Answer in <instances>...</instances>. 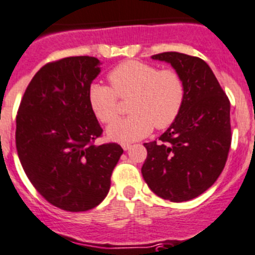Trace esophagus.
I'll return each instance as SVG.
<instances>
[{
  "mask_svg": "<svg viewBox=\"0 0 255 255\" xmlns=\"http://www.w3.org/2000/svg\"><path fill=\"white\" fill-rule=\"evenodd\" d=\"M122 148L125 149V151H128V149L130 148V143H122Z\"/></svg>",
  "mask_w": 255,
  "mask_h": 255,
  "instance_id": "34e87169",
  "label": "esophagus"
}]
</instances>
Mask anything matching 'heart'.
<instances>
[{"label": "heart", "instance_id": "b5f03b06", "mask_svg": "<svg viewBox=\"0 0 255 255\" xmlns=\"http://www.w3.org/2000/svg\"><path fill=\"white\" fill-rule=\"evenodd\" d=\"M112 85L92 84L88 102L94 116L111 123L118 116V99H130L129 117L116 121L107 129L112 141L132 142L168 127L177 118L185 99V85L177 71L158 70L154 65L137 60L125 61L108 74Z\"/></svg>", "mask_w": 255, "mask_h": 255}]
</instances>
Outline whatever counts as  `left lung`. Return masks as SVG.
<instances>
[{
    "label": "left lung",
    "instance_id": "left-lung-1",
    "mask_svg": "<svg viewBox=\"0 0 255 255\" xmlns=\"http://www.w3.org/2000/svg\"><path fill=\"white\" fill-rule=\"evenodd\" d=\"M151 58L171 64L180 74L185 99L160 142L144 143L142 176L157 196L189 201L205 192L224 170L232 143L230 102L203 59L175 51Z\"/></svg>",
    "mask_w": 255,
    "mask_h": 255
}]
</instances>
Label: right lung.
<instances>
[{
  "instance_id": "add662e5",
  "label": "right lung",
  "mask_w": 255,
  "mask_h": 255,
  "mask_svg": "<svg viewBox=\"0 0 255 255\" xmlns=\"http://www.w3.org/2000/svg\"><path fill=\"white\" fill-rule=\"evenodd\" d=\"M93 56L42 66L16 117V148L23 171L44 199L66 211H87L106 199L120 144H93L102 134L88 90L101 73Z\"/></svg>"
}]
</instances>
